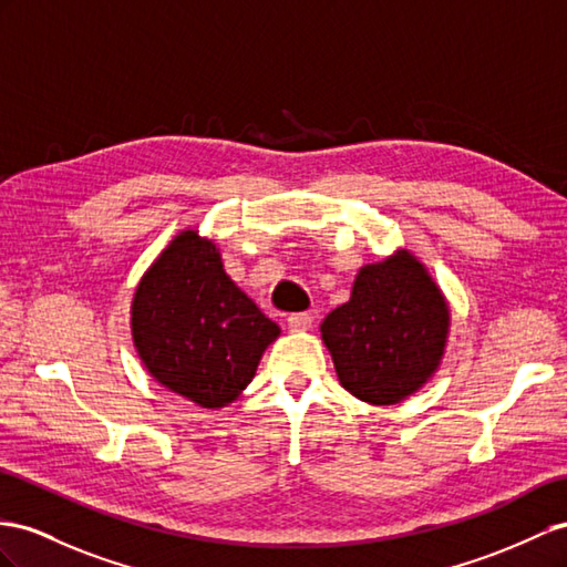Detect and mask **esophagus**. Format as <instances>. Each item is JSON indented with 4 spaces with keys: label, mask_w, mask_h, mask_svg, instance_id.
Masks as SVG:
<instances>
[{
    "label": "esophagus",
    "mask_w": 567,
    "mask_h": 567,
    "mask_svg": "<svg viewBox=\"0 0 567 567\" xmlns=\"http://www.w3.org/2000/svg\"><path fill=\"white\" fill-rule=\"evenodd\" d=\"M287 326L292 330H309L313 326V313H309V311L292 313L287 318Z\"/></svg>",
    "instance_id": "34e87169"
}]
</instances>
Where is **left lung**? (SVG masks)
I'll use <instances>...</instances> for the list:
<instances>
[{
	"mask_svg": "<svg viewBox=\"0 0 567 567\" xmlns=\"http://www.w3.org/2000/svg\"><path fill=\"white\" fill-rule=\"evenodd\" d=\"M447 307L410 254L361 268L352 299L321 326L344 390L393 404L435 371L447 336Z\"/></svg>",
	"mask_w": 567,
	"mask_h": 567,
	"instance_id": "left-lung-1",
	"label": "left lung"
}]
</instances>
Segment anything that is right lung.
<instances>
[{
  "label": "right lung",
  "mask_w": 567,
  "mask_h": 567,
  "mask_svg": "<svg viewBox=\"0 0 567 567\" xmlns=\"http://www.w3.org/2000/svg\"><path fill=\"white\" fill-rule=\"evenodd\" d=\"M134 342L153 379L200 408H225L251 383L280 328L229 280L215 244L182 231L141 280Z\"/></svg>",
  "instance_id": "1"
}]
</instances>
